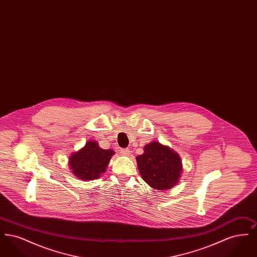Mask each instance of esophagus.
Returning <instances> with one entry per match:
<instances>
[{"instance_id": "esophagus-1", "label": "esophagus", "mask_w": 257, "mask_h": 257, "mask_svg": "<svg viewBox=\"0 0 257 257\" xmlns=\"http://www.w3.org/2000/svg\"><path fill=\"white\" fill-rule=\"evenodd\" d=\"M130 150L128 149V148H121L120 149V154L122 155V156H129L130 155Z\"/></svg>"}]
</instances>
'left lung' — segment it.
Returning <instances> with one entry per match:
<instances>
[{
    "label": "left lung",
    "mask_w": 257,
    "mask_h": 257,
    "mask_svg": "<svg viewBox=\"0 0 257 257\" xmlns=\"http://www.w3.org/2000/svg\"><path fill=\"white\" fill-rule=\"evenodd\" d=\"M137 156L138 169L142 178L155 190H169L178 183L182 173L179 155L159 142H151Z\"/></svg>",
    "instance_id": "8db88e82"
}]
</instances>
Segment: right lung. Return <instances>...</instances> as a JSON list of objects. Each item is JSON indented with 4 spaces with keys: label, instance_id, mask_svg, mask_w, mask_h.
<instances>
[{
    "label": "right lung",
    "instance_id": "1",
    "mask_svg": "<svg viewBox=\"0 0 257 257\" xmlns=\"http://www.w3.org/2000/svg\"><path fill=\"white\" fill-rule=\"evenodd\" d=\"M113 154V150L101 148L95 141L87 142L85 147L69 157L70 170L81 180L97 179L106 171Z\"/></svg>",
    "mask_w": 257,
    "mask_h": 257
}]
</instances>
